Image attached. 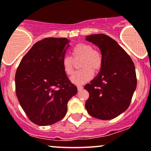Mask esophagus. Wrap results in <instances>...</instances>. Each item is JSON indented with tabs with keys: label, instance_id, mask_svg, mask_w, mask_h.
<instances>
[{
	"label": "esophagus",
	"instance_id": "obj_1",
	"mask_svg": "<svg viewBox=\"0 0 151 151\" xmlns=\"http://www.w3.org/2000/svg\"><path fill=\"white\" fill-rule=\"evenodd\" d=\"M77 89H78V90H82V89H83V87H82V85H77Z\"/></svg>",
	"mask_w": 151,
	"mask_h": 151
}]
</instances>
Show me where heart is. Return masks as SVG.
<instances>
[{"instance_id": "b5f03b06", "label": "heart", "mask_w": 151, "mask_h": 151, "mask_svg": "<svg viewBox=\"0 0 151 151\" xmlns=\"http://www.w3.org/2000/svg\"><path fill=\"white\" fill-rule=\"evenodd\" d=\"M72 55L74 61L81 59L80 66L82 68L71 77V80L75 84L88 82L93 77V72H98L103 66L102 54L98 50L93 49L90 44L83 42L77 44L72 49ZM61 63L63 71L67 75H71L74 73V61L70 56H63Z\"/></svg>"}]
</instances>
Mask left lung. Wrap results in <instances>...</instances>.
I'll use <instances>...</instances> for the list:
<instances>
[{
  "label": "left lung",
  "mask_w": 151,
  "mask_h": 151,
  "mask_svg": "<svg viewBox=\"0 0 151 151\" xmlns=\"http://www.w3.org/2000/svg\"><path fill=\"white\" fill-rule=\"evenodd\" d=\"M87 40L98 46L104 62L99 74L84 87L89 93L85 108L95 118L112 119L131 103L137 87L134 64L127 52L106 35H89Z\"/></svg>",
  "instance_id": "1"
}]
</instances>
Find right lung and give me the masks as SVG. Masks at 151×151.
<instances>
[{
	"label": "right lung",
	"instance_id": "1",
	"mask_svg": "<svg viewBox=\"0 0 151 151\" xmlns=\"http://www.w3.org/2000/svg\"><path fill=\"white\" fill-rule=\"evenodd\" d=\"M69 40L47 37L34 44L22 58L15 74L16 93L32 122L40 126L62 119L67 104L77 93L61 61Z\"/></svg>",
	"mask_w": 151,
	"mask_h": 151
}]
</instances>
